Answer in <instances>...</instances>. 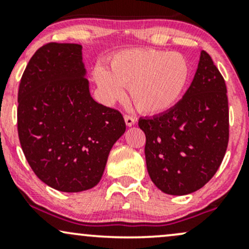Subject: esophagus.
<instances>
[{"label": "esophagus", "instance_id": "obj_1", "mask_svg": "<svg viewBox=\"0 0 249 249\" xmlns=\"http://www.w3.org/2000/svg\"><path fill=\"white\" fill-rule=\"evenodd\" d=\"M124 121H125V124H126L127 126H133V125L136 124V119H134L132 116L125 115L124 116Z\"/></svg>", "mask_w": 249, "mask_h": 249}]
</instances>
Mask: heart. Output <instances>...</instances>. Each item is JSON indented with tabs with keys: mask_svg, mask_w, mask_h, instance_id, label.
<instances>
[{
	"mask_svg": "<svg viewBox=\"0 0 249 249\" xmlns=\"http://www.w3.org/2000/svg\"><path fill=\"white\" fill-rule=\"evenodd\" d=\"M93 78L103 101L124 97L128 87L131 101L142 113L159 115L181 98L191 78V65L184 56L154 49H127L113 53L108 69L97 65Z\"/></svg>",
	"mask_w": 249,
	"mask_h": 249,
	"instance_id": "heart-1",
	"label": "heart"
}]
</instances>
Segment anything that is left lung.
<instances>
[{
	"label": "left lung",
	"instance_id": "left-lung-1",
	"mask_svg": "<svg viewBox=\"0 0 249 249\" xmlns=\"http://www.w3.org/2000/svg\"><path fill=\"white\" fill-rule=\"evenodd\" d=\"M138 125L146 136L148 176L159 190L185 196L212 179L227 150L230 123L225 79L206 51L181 101Z\"/></svg>",
	"mask_w": 249,
	"mask_h": 249
}]
</instances>
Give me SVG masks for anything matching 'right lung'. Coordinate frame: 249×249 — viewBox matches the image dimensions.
Returning a JSON list of instances; mask_svg holds the SVG:
<instances>
[{
  "instance_id": "obj_1",
  "label": "right lung",
  "mask_w": 249,
  "mask_h": 249,
  "mask_svg": "<svg viewBox=\"0 0 249 249\" xmlns=\"http://www.w3.org/2000/svg\"><path fill=\"white\" fill-rule=\"evenodd\" d=\"M82 45L48 43L31 57L18 89L17 130L35 174L61 192L95 187L126 130L119 111L90 95Z\"/></svg>"
}]
</instances>
